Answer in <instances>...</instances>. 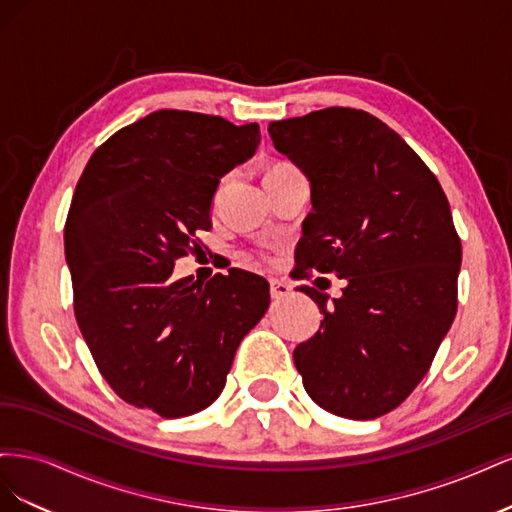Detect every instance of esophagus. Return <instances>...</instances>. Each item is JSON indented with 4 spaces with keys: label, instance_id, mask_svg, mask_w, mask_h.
Segmentation results:
<instances>
[{
    "label": "esophagus",
    "instance_id": "34e87169",
    "mask_svg": "<svg viewBox=\"0 0 512 512\" xmlns=\"http://www.w3.org/2000/svg\"><path fill=\"white\" fill-rule=\"evenodd\" d=\"M269 286H271V299H275V301L277 299H286L288 294H290V286L284 280H271Z\"/></svg>",
    "mask_w": 512,
    "mask_h": 512
}]
</instances>
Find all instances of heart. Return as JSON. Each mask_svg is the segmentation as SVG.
Returning a JSON list of instances; mask_svg holds the SVG:
<instances>
[{
	"label": "heart",
	"mask_w": 512,
	"mask_h": 512,
	"mask_svg": "<svg viewBox=\"0 0 512 512\" xmlns=\"http://www.w3.org/2000/svg\"><path fill=\"white\" fill-rule=\"evenodd\" d=\"M290 164H273L269 170H267V173H273V170H282V168H288Z\"/></svg>",
	"instance_id": "obj_1"
}]
</instances>
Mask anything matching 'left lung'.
Listing matches in <instances>:
<instances>
[{
	"instance_id": "8db88e82",
	"label": "left lung",
	"mask_w": 512,
	"mask_h": 512,
	"mask_svg": "<svg viewBox=\"0 0 512 512\" xmlns=\"http://www.w3.org/2000/svg\"><path fill=\"white\" fill-rule=\"evenodd\" d=\"M269 134L312 183L294 277H348L333 305L301 286L324 320L294 348V365L322 410L378 418L425 378L455 320L461 241L451 205L404 138L359 108L271 121Z\"/></svg>"
}]
</instances>
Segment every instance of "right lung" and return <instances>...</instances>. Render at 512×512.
I'll return each mask as SVG.
<instances>
[{
    "instance_id": "1",
    "label": "right lung",
    "mask_w": 512,
    "mask_h": 512,
    "mask_svg": "<svg viewBox=\"0 0 512 512\" xmlns=\"http://www.w3.org/2000/svg\"><path fill=\"white\" fill-rule=\"evenodd\" d=\"M256 123L156 111L115 132L76 183L64 241L74 316L102 378L130 406L190 416L220 397L241 339L269 307L260 275L173 280L220 179L254 156Z\"/></svg>"
}]
</instances>
